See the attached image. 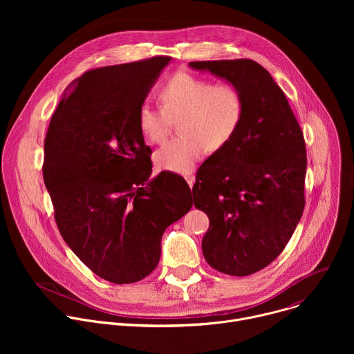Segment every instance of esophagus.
Wrapping results in <instances>:
<instances>
[{"mask_svg": "<svg viewBox=\"0 0 354 354\" xmlns=\"http://www.w3.org/2000/svg\"><path fill=\"white\" fill-rule=\"evenodd\" d=\"M186 182H187V185L190 186V189L193 187V185H194V176L190 174V175H187L186 176Z\"/></svg>", "mask_w": 354, "mask_h": 354, "instance_id": "34e87169", "label": "esophagus"}]
</instances>
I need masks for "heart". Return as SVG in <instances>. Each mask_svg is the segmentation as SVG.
I'll return each instance as SVG.
<instances>
[{
  "label": "heart",
  "instance_id": "obj_1",
  "mask_svg": "<svg viewBox=\"0 0 354 354\" xmlns=\"http://www.w3.org/2000/svg\"><path fill=\"white\" fill-rule=\"evenodd\" d=\"M161 111L142 105L137 115L141 136L160 144L178 119L180 137L165 142L154 154L162 171L189 175L206 149L224 148L236 133L243 116L239 89L228 82L213 84L189 73L172 75L158 91Z\"/></svg>",
  "mask_w": 354,
  "mask_h": 354
}]
</instances>
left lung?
I'll list each match as a JSON object with an SVG mask.
<instances>
[{"label":"left lung","instance_id":"left-lung-1","mask_svg":"<svg viewBox=\"0 0 354 354\" xmlns=\"http://www.w3.org/2000/svg\"><path fill=\"white\" fill-rule=\"evenodd\" d=\"M189 67L235 85L243 99L232 140L197 171L194 206L210 227L201 241L207 263L231 276L270 265L304 212V136L281 88L254 60L193 62Z\"/></svg>","mask_w":354,"mask_h":354}]
</instances>
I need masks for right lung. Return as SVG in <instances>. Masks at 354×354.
<instances>
[{"label": "right lung", "instance_id": "obj_1", "mask_svg": "<svg viewBox=\"0 0 354 354\" xmlns=\"http://www.w3.org/2000/svg\"><path fill=\"white\" fill-rule=\"evenodd\" d=\"M171 60L86 71L64 92L44 138L43 178L60 234L111 283H136L153 272L164 231L193 206L180 176L151 178V148L137 123Z\"/></svg>", "mask_w": 354, "mask_h": 354}]
</instances>
